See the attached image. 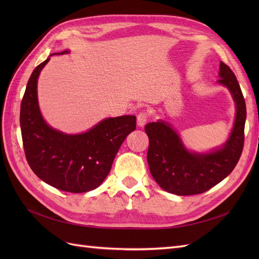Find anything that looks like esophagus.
I'll return each instance as SVG.
<instances>
[{
	"mask_svg": "<svg viewBox=\"0 0 259 259\" xmlns=\"http://www.w3.org/2000/svg\"><path fill=\"white\" fill-rule=\"evenodd\" d=\"M148 119H149V116H148L147 112H145V111L139 112L138 115H137V125H138V126H144L146 122L148 121Z\"/></svg>",
	"mask_w": 259,
	"mask_h": 259,
	"instance_id": "esophagus-1",
	"label": "esophagus"
}]
</instances>
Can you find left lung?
I'll return each mask as SVG.
<instances>
[{
	"instance_id": "1",
	"label": "left lung",
	"mask_w": 259,
	"mask_h": 259,
	"mask_svg": "<svg viewBox=\"0 0 259 259\" xmlns=\"http://www.w3.org/2000/svg\"><path fill=\"white\" fill-rule=\"evenodd\" d=\"M218 82L228 88L237 104V115L228 142L207 154L192 153L184 147L177 133L163 121L148 123L147 161L159 186L177 195L199 194L209 190L228 176L243 151L246 119L245 100L232 70L221 61Z\"/></svg>"
}]
</instances>
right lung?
<instances>
[{"instance_id":"1","label":"right lung","mask_w":259,"mask_h":259,"mask_svg":"<svg viewBox=\"0 0 259 259\" xmlns=\"http://www.w3.org/2000/svg\"><path fill=\"white\" fill-rule=\"evenodd\" d=\"M50 59L33 70L21 100L23 150L31 169L46 184L67 192H88L109 174L124 139L136 130V116L109 117L79 135L50 127L41 115L36 95L37 76Z\"/></svg>"}]
</instances>
